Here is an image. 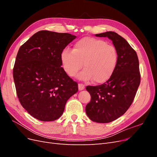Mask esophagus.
<instances>
[{
  "label": "esophagus",
  "instance_id": "1",
  "mask_svg": "<svg viewBox=\"0 0 157 157\" xmlns=\"http://www.w3.org/2000/svg\"><path fill=\"white\" fill-rule=\"evenodd\" d=\"M85 88V86L83 84H78V90H82Z\"/></svg>",
  "mask_w": 157,
  "mask_h": 157
}]
</instances>
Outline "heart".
Segmentation results:
<instances>
[{
	"instance_id": "obj_1",
	"label": "heart",
	"mask_w": 157,
	"mask_h": 157,
	"mask_svg": "<svg viewBox=\"0 0 157 157\" xmlns=\"http://www.w3.org/2000/svg\"><path fill=\"white\" fill-rule=\"evenodd\" d=\"M118 52L114 46L102 39L84 37L73 45V50L64 48L60 59L65 72L74 77L83 67L85 69L78 78L85 81L94 79L96 83H103L110 78L118 63Z\"/></svg>"
}]
</instances>
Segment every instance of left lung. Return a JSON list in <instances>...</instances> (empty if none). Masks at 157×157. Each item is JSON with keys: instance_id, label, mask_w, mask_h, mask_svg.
<instances>
[{"instance_id": "left-lung-1", "label": "left lung", "mask_w": 157, "mask_h": 157, "mask_svg": "<svg viewBox=\"0 0 157 157\" xmlns=\"http://www.w3.org/2000/svg\"><path fill=\"white\" fill-rule=\"evenodd\" d=\"M96 36L113 41L118 59L115 72L107 81L86 86L91 100L86 106V113L94 122L108 123L124 115L134 101L141 79L139 60L136 51L117 33L107 31Z\"/></svg>"}]
</instances>
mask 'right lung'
I'll list each match as a JSON object with an SVG mask.
<instances>
[{
    "label": "right lung",
    "mask_w": 157,
    "mask_h": 157,
    "mask_svg": "<svg viewBox=\"0 0 157 157\" xmlns=\"http://www.w3.org/2000/svg\"><path fill=\"white\" fill-rule=\"evenodd\" d=\"M76 38L69 33L40 31L20 48L13 69L17 96L30 115L53 121L62 115L78 84L65 72L60 54Z\"/></svg>",
    "instance_id": "right-lung-1"
}]
</instances>
